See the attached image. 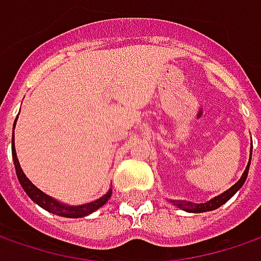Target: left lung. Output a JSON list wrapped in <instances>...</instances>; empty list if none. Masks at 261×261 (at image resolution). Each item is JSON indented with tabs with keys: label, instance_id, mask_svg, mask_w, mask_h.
I'll list each match as a JSON object with an SVG mask.
<instances>
[{
	"label": "left lung",
	"instance_id": "obj_1",
	"mask_svg": "<svg viewBox=\"0 0 261 261\" xmlns=\"http://www.w3.org/2000/svg\"><path fill=\"white\" fill-rule=\"evenodd\" d=\"M251 153H253V149H251V152H250V162H251ZM250 162H248V165H247V168H245V171L242 173V176L241 178L238 180L237 183L232 186V188H229L226 192H223L222 195H219V196H216V198H213V199H210L208 202H204V204H195V202H178V201H171L173 204H176L177 207L181 208V210H185V211H189V213H205V211H213V210H216V208L222 207L224 202H227L235 193H237L241 188H242V185L245 183V180H247V176H248V170H250Z\"/></svg>",
	"mask_w": 261,
	"mask_h": 261
}]
</instances>
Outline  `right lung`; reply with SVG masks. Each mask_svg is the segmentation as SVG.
<instances>
[{
    "label": "right lung",
    "mask_w": 261,
    "mask_h": 261,
    "mask_svg": "<svg viewBox=\"0 0 261 261\" xmlns=\"http://www.w3.org/2000/svg\"><path fill=\"white\" fill-rule=\"evenodd\" d=\"M17 119V118H16ZM14 125H16V121H14ZM11 155H13V162H14V168H16V174L19 178V183L22 185L23 191L28 193V196L35 202L38 204L39 207L53 213L56 216H62V217H69V219H80V217H85L91 213H94L96 210H99L100 207H103L108 199L111 198L112 195V189L106 192L101 198L93 201V202H88V204H83V205H66V204H62L59 201H56L54 198L45 195L42 191H39L38 188L24 176L23 170L20 168V164L17 160V155H16V147H14V131H13V137H11Z\"/></svg>",
    "instance_id": "1"
}]
</instances>
